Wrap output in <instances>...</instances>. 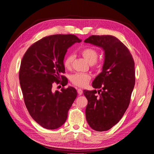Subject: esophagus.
<instances>
[{"label":"esophagus","mask_w":154,"mask_h":154,"mask_svg":"<svg viewBox=\"0 0 154 154\" xmlns=\"http://www.w3.org/2000/svg\"><path fill=\"white\" fill-rule=\"evenodd\" d=\"M77 93H78V94H79V95H81V94H83V90L81 89H77Z\"/></svg>","instance_id":"34e87169"}]
</instances>
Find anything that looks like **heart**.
Masks as SVG:
<instances>
[{"instance_id":"obj_1","label":"heart","mask_w":154,"mask_h":154,"mask_svg":"<svg viewBox=\"0 0 154 154\" xmlns=\"http://www.w3.org/2000/svg\"><path fill=\"white\" fill-rule=\"evenodd\" d=\"M81 54L82 55V56L90 64L92 65L93 67H98L99 65L97 63L96 61L97 60L99 54H98V51L95 49L91 47L83 48V50H81ZM73 60L74 56L73 55H67V56L65 57L63 60L64 67L67 69L71 68L72 63H73ZM91 75L89 74L78 73L72 75L71 77V81L72 83L75 85L83 87L85 86H86L89 83V81L91 80Z\"/></svg>"}]
</instances>
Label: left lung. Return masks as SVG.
<instances>
[{
  "label": "left lung",
  "instance_id": "obj_1",
  "mask_svg": "<svg viewBox=\"0 0 154 154\" xmlns=\"http://www.w3.org/2000/svg\"><path fill=\"white\" fill-rule=\"evenodd\" d=\"M84 42L104 51L102 72L92 83L99 90H84L83 94L88 100V124L96 131H106L119 122L129 106L135 85L134 61L126 45L113 35H93Z\"/></svg>",
  "mask_w": 154,
  "mask_h": 154
}]
</instances>
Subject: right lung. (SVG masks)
<instances>
[{
	"label": "right lung",
	"mask_w": 154,
	"mask_h": 154,
	"mask_svg": "<svg viewBox=\"0 0 154 154\" xmlns=\"http://www.w3.org/2000/svg\"><path fill=\"white\" fill-rule=\"evenodd\" d=\"M81 42L75 35H49L32 44L23 56L19 80L24 103L32 119L44 128L63 125L77 96L72 87L55 93L51 89L54 82L63 87L67 84V78L61 75L65 73L64 57L69 48Z\"/></svg>",
	"instance_id": "right-lung-1"
}]
</instances>
